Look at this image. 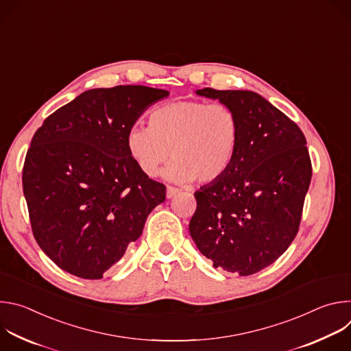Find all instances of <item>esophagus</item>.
<instances>
[{
	"label": "esophagus",
	"instance_id": "1",
	"mask_svg": "<svg viewBox=\"0 0 351 351\" xmlns=\"http://www.w3.org/2000/svg\"><path fill=\"white\" fill-rule=\"evenodd\" d=\"M179 189H176V187H172V186H168L167 187V197L168 198H172V197H175L176 194H179Z\"/></svg>",
	"mask_w": 351,
	"mask_h": 351
}]
</instances>
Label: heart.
<instances>
[{
	"label": "heart",
	"mask_w": 351,
	"mask_h": 351,
	"mask_svg": "<svg viewBox=\"0 0 351 351\" xmlns=\"http://www.w3.org/2000/svg\"><path fill=\"white\" fill-rule=\"evenodd\" d=\"M240 138L236 112L223 103L176 101L154 110L148 126L126 134L129 156L138 169L154 178L169 160L165 178L176 183L219 180L232 167Z\"/></svg>",
	"instance_id": "1"
}]
</instances>
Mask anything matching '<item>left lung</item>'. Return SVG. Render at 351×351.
Masks as SVG:
<instances>
[{"label":"left lung","mask_w":351,"mask_h":351,"mask_svg":"<svg viewBox=\"0 0 351 351\" xmlns=\"http://www.w3.org/2000/svg\"><path fill=\"white\" fill-rule=\"evenodd\" d=\"M239 118L240 138L230 169L194 193L189 230L203 256L241 276L275 263L294 240L313 168L300 128L260 94L206 87Z\"/></svg>","instance_id":"1"}]
</instances>
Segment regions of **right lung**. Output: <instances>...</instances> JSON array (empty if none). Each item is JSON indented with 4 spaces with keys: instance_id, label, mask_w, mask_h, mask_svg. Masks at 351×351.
I'll return each mask as SVG.
<instances>
[{
    "instance_id": "right-lung-1",
    "label": "right lung",
    "mask_w": 351,
    "mask_h": 351,
    "mask_svg": "<svg viewBox=\"0 0 351 351\" xmlns=\"http://www.w3.org/2000/svg\"><path fill=\"white\" fill-rule=\"evenodd\" d=\"M169 91L93 88L45 118L25 158L22 183L34 239L61 269L101 279L136 241L167 187L129 156L128 130Z\"/></svg>"
}]
</instances>
